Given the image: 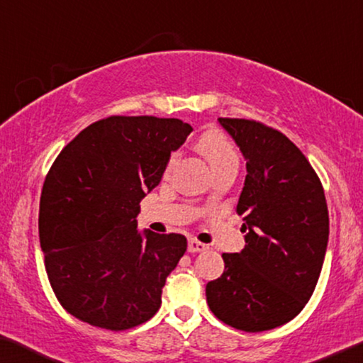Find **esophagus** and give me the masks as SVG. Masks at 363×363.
<instances>
[{
  "label": "esophagus",
  "mask_w": 363,
  "mask_h": 363,
  "mask_svg": "<svg viewBox=\"0 0 363 363\" xmlns=\"http://www.w3.org/2000/svg\"><path fill=\"white\" fill-rule=\"evenodd\" d=\"M189 252H202L207 250V245H203V242H200L197 240H189Z\"/></svg>",
  "instance_id": "1"
}]
</instances>
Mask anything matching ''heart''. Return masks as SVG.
Segmentation results:
<instances>
[{"label":"heart","mask_w":363,"mask_h":363,"mask_svg":"<svg viewBox=\"0 0 363 363\" xmlns=\"http://www.w3.org/2000/svg\"><path fill=\"white\" fill-rule=\"evenodd\" d=\"M197 148L202 153L207 161L212 166V169H218L221 166L226 164H238V153L223 132L216 128H210L203 132L197 140ZM177 161V153H172L167 160L166 164V174L171 172Z\"/></svg>","instance_id":"b5f03b06"}]
</instances>
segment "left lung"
Returning a JSON list of instances; mask_svg holds the SVG:
<instances>
[{"mask_svg": "<svg viewBox=\"0 0 363 363\" xmlns=\"http://www.w3.org/2000/svg\"><path fill=\"white\" fill-rule=\"evenodd\" d=\"M246 160L242 215L246 246L221 254L225 270L207 284L213 315L246 333L282 326L315 291L329 238L321 181L279 130L246 118H218Z\"/></svg>", "mask_w": 363, "mask_h": 363, "instance_id": "8db88e82", "label": "left lung"}]
</instances>
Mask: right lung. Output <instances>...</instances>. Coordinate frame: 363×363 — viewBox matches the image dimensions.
<instances>
[{
	"label": "right lung",
	"instance_id": "right-lung-1",
	"mask_svg": "<svg viewBox=\"0 0 363 363\" xmlns=\"http://www.w3.org/2000/svg\"><path fill=\"white\" fill-rule=\"evenodd\" d=\"M191 132L179 118L112 116L57 156L42 187L39 238L48 280L69 315L123 331L160 310L187 240L140 233L135 218Z\"/></svg>",
	"mask_w": 363,
	"mask_h": 363
}]
</instances>
